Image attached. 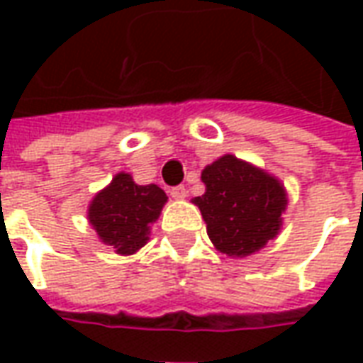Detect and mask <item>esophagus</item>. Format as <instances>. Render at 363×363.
I'll return each instance as SVG.
<instances>
[{"label": "esophagus", "instance_id": "obj_1", "mask_svg": "<svg viewBox=\"0 0 363 363\" xmlns=\"http://www.w3.org/2000/svg\"><path fill=\"white\" fill-rule=\"evenodd\" d=\"M186 194H189V192H186V189H184V186H174V189H171V196L174 198V200H182V198H186Z\"/></svg>", "mask_w": 363, "mask_h": 363}]
</instances>
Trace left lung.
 <instances>
[{
	"mask_svg": "<svg viewBox=\"0 0 363 363\" xmlns=\"http://www.w3.org/2000/svg\"><path fill=\"white\" fill-rule=\"evenodd\" d=\"M202 182L206 192L192 202L218 251L243 259L278 235L288 196L276 177L235 155H223L202 171Z\"/></svg>",
	"mask_w": 363,
	"mask_h": 363,
	"instance_id": "1",
	"label": "left lung"
}]
</instances>
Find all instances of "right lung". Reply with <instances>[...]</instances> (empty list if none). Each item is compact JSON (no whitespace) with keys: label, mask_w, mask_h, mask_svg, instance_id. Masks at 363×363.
Returning <instances> with one entry per match:
<instances>
[{"label":"right lung","mask_w":363,"mask_h":363,"mask_svg":"<svg viewBox=\"0 0 363 363\" xmlns=\"http://www.w3.org/2000/svg\"><path fill=\"white\" fill-rule=\"evenodd\" d=\"M167 194L157 184H135L132 174L118 173L96 192L89 204V223L104 245L118 255H134L150 241V225L157 220Z\"/></svg>","instance_id":"right-lung-1"}]
</instances>
